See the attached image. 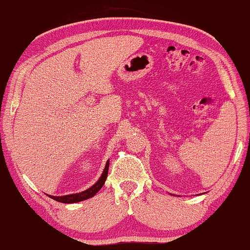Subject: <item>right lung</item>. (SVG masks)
Segmentation results:
<instances>
[{"mask_svg": "<svg viewBox=\"0 0 250 250\" xmlns=\"http://www.w3.org/2000/svg\"><path fill=\"white\" fill-rule=\"evenodd\" d=\"M108 167H109V161H107L106 167H104L103 174H101L100 179L93 185L90 188L83 190L81 193H75V194H69V195H62V197H56V195H49L51 199L60 201V203L64 204H71V203H79V201H83L85 199H89V198L94 197L99 190L101 189V187L104 186V181L107 179V174H108Z\"/></svg>", "mask_w": 250, "mask_h": 250, "instance_id": "right-lung-1", "label": "right lung"}]
</instances>
